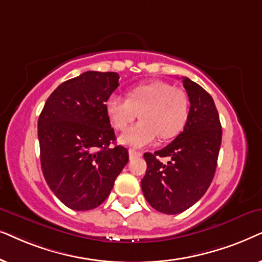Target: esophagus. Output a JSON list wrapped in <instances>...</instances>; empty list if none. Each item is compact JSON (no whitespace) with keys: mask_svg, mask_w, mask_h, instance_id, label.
<instances>
[{"mask_svg":"<svg viewBox=\"0 0 262 262\" xmlns=\"http://www.w3.org/2000/svg\"><path fill=\"white\" fill-rule=\"evenodd\" d=\"M141 156H142L141 152H137V151H134V149H129V158L130 159L139 158V157H141Z\"/></svg>","mask_w":262,"mask_h":262,"instance_id":"esophagus-1","label":"esophagus"}]
</instances>
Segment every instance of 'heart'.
<instances>
[{
	"label": "heart",
	"mask_w": 262,
	"mask_h": 262,
	"mask_svg": "<svg viewBox=\"0 0 262 262\" xmlns=\"http://www.w3.org/2000/svg\"><path fill=\"white\" fill-rule=\"evenodd\" d=\"M111 124L123 130L137 116L141 121L128 128L120 137L122 145L144 147L156 138H173L182 130L189 114V100L183 91L170 83L151 81L128 91V99L111 95L105 100Z\"/></svg>",
	"instance_id": "obj_1"
}]
</instances>
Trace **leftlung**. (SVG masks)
Instances as JSON below:
<instances>
[{
    "instance_id": "1",
    "label": "left lung",
    "mask_w": 262,
    "mask_h": 262,
    "mask_svg": "<svg viewBox=\"0 0 262 262\" xmlns=\"http://www.w3.org/2000/svg\"><path fill=\"white\" fill-rule=\"evenodd\" d=\"M190 109L183 132L171 144L155 153H145L147 169L141 180L146 200L165 214L186 211L206 193L213 180L222 124L213 98L196 82L182 78ZM159 156H169L163 164Z\"/></svg>"
}]
</instances>
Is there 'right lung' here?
I'll use <instances>...</instances> for the list:
<instances>
[{
    "mask_svg": "<svg viewBox=\"0 0 262 262\" xmlns=\"http://www.w3.org/2000/svg\"><path fill=\"white\" fill-rule=\"evenodd\" d=\"M115 72L82 73L62 82L38 118L44 179L58 200L75 211L105 201L128 163V149L116 140L105 100L118 85Z\"/></svg>",
    "mask_w": 262,
    "mask_h": 262,
    "instance_id": "right-lung-1",
    "label": "right lung"
}]
</instances>
